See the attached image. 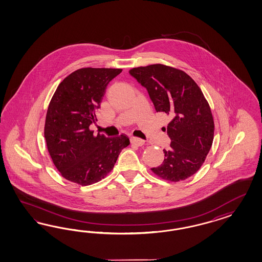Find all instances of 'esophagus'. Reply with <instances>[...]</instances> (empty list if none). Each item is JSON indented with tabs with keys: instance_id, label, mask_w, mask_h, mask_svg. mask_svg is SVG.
<instances>
[{
	"instance_id": "34e87169",
	"label": "esophagus",
	"mask_w": 262,
	"mask_h": 262,
	"mask_svg": "<svg viewBox=\"0 0 262 262\" xmlns=\"http://www.w3.org/2000/svg\"><path fill=\"white\" fill-rule=\"evenodd\" d=\"M130 143H132V144H134V145L138 146V147H141V146L144 145L145 141L142 140L141 138H138V137H135V136H133V137H130Z\"/></svg>"
}]
</instances>
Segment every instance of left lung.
Instances as JSON below:
<instances>
[{
    "mask_svg": "<svg viewBox=\"0 0 262 262\" xmlns=\"http://www.w3.org/2000/svg\"><path fill=\"white\" fill-rule=\"evenodd\" d=\"M148 90L157 112L170 118L171 138L161 165L151 172L168 182H181L195 174L206 160L214 137V121L201 88L185 72L164 64H151L129 70Z\"/></svg>",
    "mask_w": 262,
    "mask_h": 262,
    "instance_id": "obj_1",
    "label": "left lung"
}]
</instances>
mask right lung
<instances>
[{"instance_id": "add662e5", "label": "right lung", "mask_w": 262, "mask_h": 262, "mask_svg": "<svg viewBox=\"0 0 262 262\" xmlns=\"http://www.w3.org/2000/svg\"><path fill=\"white\" fill-rule=\"evenodd\" d=\"M122 72L114 68H80L59 83L48 106L44 136L50 157L67 181L81 186L98 183L110 174L121 151L129 145L127 135H93L105 89Z\"/></svg>"}]
</instances>
